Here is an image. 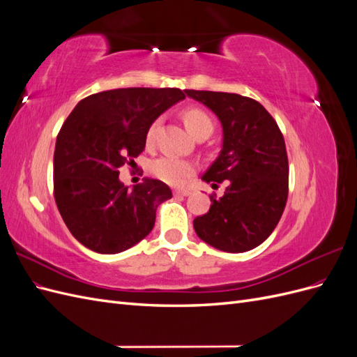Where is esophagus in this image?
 <instances>
[{
  "label": "esophagus",
  "instance_id": "34e87169",
  "mask_svg": "<svg viewBox=\"0 0 357 357\" xmlns=\"http://www.w3.org/2000/svg\"><path fill=\"white\" fill-rule=\"evenodd\" d=\"M174 195L176 197H188V195H190V190L189 189H176Z\"/></svg>",
  "mask_w": 357,
  "mask_h": 357
}]
</instances>
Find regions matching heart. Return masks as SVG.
Segmentation results:
<instances>
[{"label":"heart","instance_id":"1","mask_svg":"<svg viewBox=\"0 0 357 357\" xmlns=\"http://www.w3.org/2000/svg\"><path fill=\"white\" fill-rule=\"evenodd\" d=\"M181 117H183V122H185L188 128V131L195 138L202 135H210L213 132L214 123L211 121V117L204 110L197 109V107L186 109L181 113ZM158 123L159 121H155L149 126L146 132L147 144L153 143ZM150 172H152V174L160 181L167 183V185L180 186L193 174V172H195V164L190 160L174 158V156H160L150 164Z\"/></svg>","mask_w":357,"mask_h":357}]
</instances>
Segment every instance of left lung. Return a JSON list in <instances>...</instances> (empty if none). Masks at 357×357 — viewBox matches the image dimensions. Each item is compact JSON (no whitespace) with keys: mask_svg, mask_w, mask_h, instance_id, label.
Wrapping results in <instances>:
<instances>
[{"mask_svg":"<svg viewBox=\"0 0 357 357\" xmlns=\"http://www.w3.org/2000/svg\"><path fill=\"white\" fill-rule=\"evenodd\" d=\"M207 105L223 128L222 150L202 180L225 195L210 197L208 213L193 220L202 241L228 253H243L273 234L286 207L289 162L277 122L262 104L238 93L185 91Z\"/></svg>","mask_w":357,"mask_h":357,"instance_id":"obj_1","label":"left lung"}]
</instances>
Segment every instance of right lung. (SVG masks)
I'll return each instance as SVG.
<instances>
[{"mask_svg":"<svg viewBox=\"0 0 357 357\" xmlns=\"http://www.w3.org/2000/svg\"><path fill=\"white\" fill-rule=\"evenodd\" d=\"M177 88H125L82 100L63 122L53 155V195L73 236L102 255L131 248L155 226L158 205L172 197L164 181L144 178L129 190L119 168L146 147V132Z\"/></svg>","mask_w":357,"mask_h":357,"instance_id":"1","label":"right lung"}]
</instances>
